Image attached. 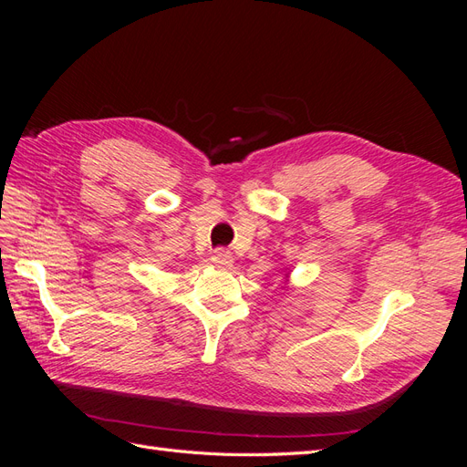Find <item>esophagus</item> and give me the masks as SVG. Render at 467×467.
<instances>
[{
	"label": "esophagus",
	"mask_w": 467,
	"mask_h": 467,
	"mask_svg": "<svg viewBox=\"0 0 467 467\" xmlns=\"http://www.w3.org/2000/svg\"><path fill=\"white\" fill-rule=\"evenodd\" d=\"M210 261H212V265H216L218 268H232V265H234V257H232V253L230 251H223V249H218V251H214V255L210 257Z\"/></svg>",
	"instance_id": "esophagus-1"
}]
</instances>
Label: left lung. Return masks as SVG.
<instances>
[{
    "instance_id": "1",
    "label": "left lung",
    "mask_w": 467,
    "mask_h": 467,
    "mask_svg": "<svg viewBox=\"0 0 467 467\" xmlns=\"http://www.w3.org/2000/svg\"><path fill=\"white\" fill-rule=\"evenodd\" d=\"M286 276H288V275H286Z\"/></svg>"
}]
</instances>
